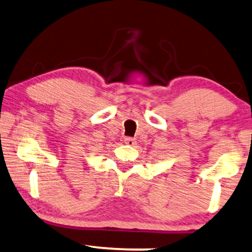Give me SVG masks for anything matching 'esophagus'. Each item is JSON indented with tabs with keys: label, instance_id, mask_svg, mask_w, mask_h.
Segmentation results:
<instances>
[{
	"label": "esophagus",
	"instance_id": "esophagus-1",
	"mask_svg": "<svg viewBox=\"0 0 252 252\" xmlns=\"http://www.w3.org/2000/svg\"><path fill=\"white\" fill-rule=\"evenodd\" d=\"M124 142H126V144L128 145H131V146L136 145V139L132 138V137H126V138H124Z\"/></svg>",
	"mask_w": 252,
	"mask_h": 252
}]
</instances>
